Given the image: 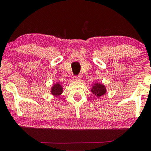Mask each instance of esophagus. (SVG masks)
I'll return each mask as SVG.
<instances>
[{"mask_svg":"<svg viewBox=\"0 0 151 151\" xmlns=\"http://www.w3.org/2000/svg\"><path fill=\"white\" fill-rule=\"evenodd\" d=\"M73 80H76V81H80L81 80V76H74L73 77Z\"/></svg>","mask_w":151,"mask_h":151,"instance_id":"esophagus-1","label":"esophagus"}]
</instances>
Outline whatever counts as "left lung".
I'll list each match as a JSON object with an SVG mask.
<instances>
[{"label": "left lung", "mask_w": 151, "mask_h": 151, "mask_svg": "<svg viewBox=\"0 0 151 151\" xmlns=\"http://www.w3.org/2000/svg\"><path fill=\"white\" fill-rule=\"evenodd\" d=\"M91 91L93 93V94L95 96L100 98V97L104 96L106 93V88L103 84L101 83H95L92 86V88H91Z\"/></svg>", "instance_id": "1"}]
</instances>
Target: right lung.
I'll use <instances>...</instances> for the list:
<instances>
[{
  "label": "right lung",
  "instance_id": "obj_1",
  "mask_svg": "<svg viewBox=\"0 0 151 151\" xmlns=\"http://www.w3.org/2000/svg\"><path fill=\"white\" fill-rule=\"evenodd\" d=\"M63 87L59 82H56L55 84H53L51 87V94L54 97H58L63 93Z\"/></svg>",
  "mask_w": 151,
  "mask_h": 151
}]
</instances>
